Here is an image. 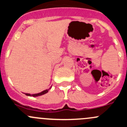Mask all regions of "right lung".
<instances>
[{"mask_svg":"<svg viewBox=\"0 0 127 127\" xmlns=\"http://www.w3.org/2000/svg\"><path fill=\"white\" fill-rule=\"evenodd\" d=\"M51 89V87H50L49 89H46V90L43 91L41 92V93H37V94H28V93H24L27 96H30V97H38V96H40V95H44V94H46V93H48V91H49L50 89Z\"/></svg>","mask_w":127,"mask_h":127,"instance_id":"right-lung-1","label":"right lung"}]
</instances>
